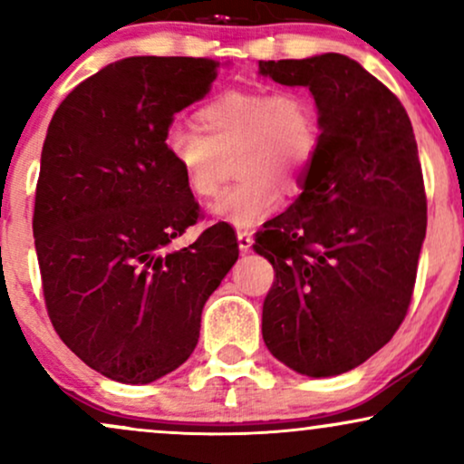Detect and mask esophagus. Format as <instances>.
I'll use <instances>...</instances> for the list:
<instances>
[{
  "instance_id": "obj_1",
  "label": "esophagus",
  "mask_w": 464,
  "mask_h": 464,
  "mask_svg": "<svg viewBox=\"0 0 464 464\" xmlns=\"http://www.w3.org/2000/svg\"><path fill=\"white\" fill-rule=\"evenodd\" d=\"M251 243H254V238H251V232L249 230H238V249L243 251V254H247L251 249Z\"/></svg>"
}]
</instances>
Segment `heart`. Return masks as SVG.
<instances>
[{"mask_svg": "<svg viewBox=\"0 0 464 464\" xmlns=\"http://www.w3.org/2000/svg\"><path fill=\"white\" fill-rule=\"evenodd\" d=\"M198 129L165 133V152L196 198H213L226 159L238 176L215 199L210 215L251 227L276 213L282 191H299L320 150L323 127L310 92L301 88L227 90L198 111Z\"/></svg>", "mask_w": 464, "mask_h": 464, "instance_id": "b5f03b06", "label": "heart"}]
</instances>
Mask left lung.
Returning a JSON list of instances; mask_svg holds the SVG:
<instances>
[{"mask_svg":"<svg viewBox=\"0 0 464 464\" xmlns=\"http://www.w3.org/2000/svg\"><path fill=\"white\" fill-rule=\"evenodd\" d=\"M258 66L310 88L323 127L303 193L256 232L254 249L276 268L262 337L299 374L335 376L385 346L409 312L428 221L413 127L398 96L346 55Z\"/></svg>","mask_w":464,"mask_h":464,"instance_id":"obj_1","label":"left lung"}]
</instances>
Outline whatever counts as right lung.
<instances>
[{
  "label": "right lung",
  "instance_id": "right-lung-1",
  "mask_svg": "<svg viewBox=\"0 0 464 464\" xmlns=\"http://www.w3.org/2000/svg\"><path fill=\"white\" fill-rule=\"evenodd\" d=\"M217 68L208 57H127L51 118L32 221L44 305L62 342L111 381L146 385L185 363L204 303L238 258L226 221L168 249L202 213L165 133Z\"/></svg>",
  "mask_w": 464,
  "mask_h": 464
}]
</instances>
